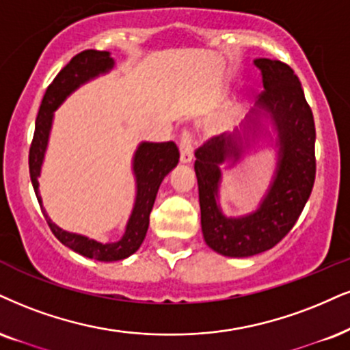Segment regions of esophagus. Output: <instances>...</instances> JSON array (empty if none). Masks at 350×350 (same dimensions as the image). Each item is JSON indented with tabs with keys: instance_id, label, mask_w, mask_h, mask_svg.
Wrapping results in <instances>:
<instances>
[{
	"instance_id": "esophagus-1",
	"label": "esophagus",
	"mask_w": 350,
	"mask_h": 350,
	"mask_svg": "<svg viewBox=\"0 0 350 350\" xmlns=\"http://www.w3.org/2000/svg\"><path fill=\"white\" fill-rule=\"evenodd\" d=\"M193 144H195L193 133L189 129H183L182 136H180V161L183 163L193 161Z\"/></svg>"
}]
</instances>
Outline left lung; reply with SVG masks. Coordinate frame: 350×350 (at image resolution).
Returning a JSON list of instances; mask_svg holds the SVG:
<instances>
[{
    "mask_svg": "<svg viewBox=\"0 0 350 350\" xmlns=\"http://www.w3.org/2000/svg\"><path fill=\"white\" fill-rule=\"evenodd\" d=\"M253 63L261 71L265 88L256 107L273 118L280 146L278 170L260 209L245 217L228 219L217 206L219 165L227 159H239L240 135L213 136L195 152L202 235L209 248L230 258L253 256L275 247L300 217L317 174V131L299 77L279 59L256 58Z\"/></svg>",
    "mask_w": 350,
    "mask_h": 350,
    "instance_id": "left-lung-1",
    "label": "left lung"
}]
</instances>
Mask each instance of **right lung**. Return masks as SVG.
Instances as JSON below:
<instances>
[{
  "instance_id": "right-lung-1",
  "label": "right lung",
  "mask_w": 350,
  "mask_h": 350,
  "mask_svg": "<svg viewBox=\"0 0 350 350\" xmlns=\"http://www.w3.org/2000/svg\"><path fill=\"white\" fill-rule=\"evenodd\" d=\"M111 68H113V59L110 58L109 51L84 50L72 56L71 62L56 75L53 83L46 88L40 109H38L36 131H33V139L29 150L30 180H32L33 189H36L42 213L45 215L53 235L72 252L97 261L124 260L141 247L146 232H148L149 215L152 211L159 187H161L163 176L178 163L180 159L178 148L172 141L142 142L137 148L135 161H133V170H135L137 183L136 202L126 226V232H124L122 240L115 241V243H98L96 240H89L88 237L70 234V232L62 230L50 221L42 206L40 195H38V175H40L46 142H49L53 111L58 109L59 103L70 96L72 90L79 88L85 81L92 79L102 72H107Z\"/></svg>"
}]
</instances>
